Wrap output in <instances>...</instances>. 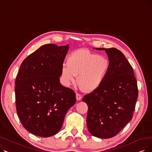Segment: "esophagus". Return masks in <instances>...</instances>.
<instances>
[{"mask_svg": "<svg viewBox=\"0 0 152 152\" xmlns=\"http://www.w3.org/2000/svg\"><path fill=\"white\" fill-rule=\"evenodd\" d=\"M82 99V95L78 93L76 94V100H80Z\"/></svg>", "mask_w": 152, "mask_h": 152, "instance_id": "34e87169", "label": "esophagus"}]
</instances>
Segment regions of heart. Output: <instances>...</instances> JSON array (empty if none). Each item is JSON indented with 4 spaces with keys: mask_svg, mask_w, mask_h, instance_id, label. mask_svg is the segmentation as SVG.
Returning a JSON list of instances; mask_svg holds the SVG:
<instances>
[{
    "mask_svg": "<svg viewBox=\"0 0 152 152\" xmlns=\"http://www.w3.org/2000/svg\"><path fill=\"white\" fill-rule=\"evenodd\" d=\"M110 63L104 56L98 55L86 50L71 53L66 65L61 69V77L66 84L74 83L75 76L79 86L86 92L98 89L106 79Z\"/></svg>",
    "mask_w": 152,
    "mask_h": 152,
    "instance_id": "1",
    "label": "heart"
}]
</instances>
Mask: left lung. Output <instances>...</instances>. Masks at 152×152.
Wrapping results in <instances>:
<instances>
[{"instance_id":"1","label":"left lung","mask_w":152,"mask_h":152,"mask_svg":"<svg viewBox=\"0 0 152 152\" xmlns=\"http://www.w3.org/2000/svg\"><path fill=\"white\" fill-rule=\"evenodd\" d=\"M105 50L110 63L109 73L96 90L84 95L88 106L87 126L90 133L102 139L111 138L132 118L138 97L137 80L131 64L116 48Z\"/></svg>"}]
</instances>
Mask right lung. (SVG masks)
Here are the masks:
<instances>
[{
    "mask_svg": "<svg viewBox=\"0 0 152 152\" xmlns=\"http://www.w3.org/2000/svg\"><path fill=\"white\" fill-rule=\"evenodd\" d=\"M69 45H42L24 60L15 81L17 112L30 133L48 137L61 128L68 110L76 103L73 90L60 83Z\"/></svg>",
    "mask_w": 152,
    "mask_h": 152,
    "instance_id": "obj_1",
    "label": "right lung"
}]
</instances>
